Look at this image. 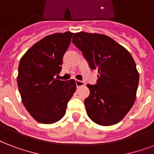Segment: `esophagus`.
Instances as JSON below:
<instances>
[{"mask_svg":"<svg viewBox=\"0 0 154 154\" xmlns=\"http://www.w3.org/2000/svg\"><path fill=\"white\" fill-rule=\"evenodd\" d=\"M85 85V83L82 81H79V80H76V85H77V87H81L82 85Z\"/></svg>","mask_w":154,"mask_h":154,"instance_id":"1","label":"esophagus"}]
</instances>
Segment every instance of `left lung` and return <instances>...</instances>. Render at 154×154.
<instances>
[{
  "mask_svg": "<svg viewBox=\"0 0 154 154\" xmlns=\"http://www.w3.org/2000/svg\"><path fill=\"white\" fill-rule=\"evenodd\" d=\"M72 43L82 51L90 69L98 72L96 85L88 84L85 99L90 119L102 126L121 121L134 104L139 73L132 55L106 35L75 33Z\"/></svg>",
  "mask_w": 154,
  "mask_h": 154,
  "instance_id": "obj_1",
  "label": "left lung"
}]
</instances>
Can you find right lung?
<instances>
[{"label": "right lung", "instance_id": "obj_1", "mask_svg": "<svg viewBox=\"0 0 154 154\" xmlns=\"http://www.w3.org/2000/svg\"><path fill=\"white\" fill-rule=\"evenodd\" d=\"M72 35L69 31L48 35L28 49L20 60L17 82L22 103L41 124L60 120L77 89L73 79L65 82L56 77L61 71Z\"/></svg>", "mask_w": 154, "mask_h": 154}]
</instances>
